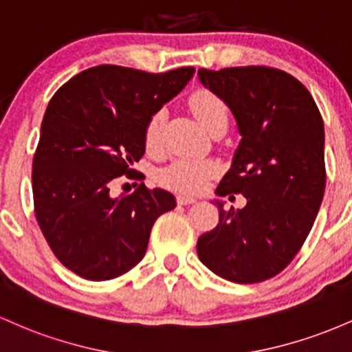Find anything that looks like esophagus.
<instances>
[{
	"instance_id": "obj_1",
	"label": "esophagus",
	"mask_w": 352,
	"mask_h": 352,
	"mask_svg": "<svg viewBox=\"0 0 352 352\" xmlns=\"http://www.w3.org/2000/svg\"><path fill=\"white\" fill-rule=\"evenodd\" d=\"M196 197L195 196H189V195H177V203L179 204H192L196 203Z\"/></svg>"
}]
</instances>
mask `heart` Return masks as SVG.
<instances>
[{
	"mask_svg": "<svg viewBox=\"0 0 352 352\" xmlns=\"http://www.w3.org/2000/svg\"><path fill=\"white\" fill-rule=\"evenodd\" d=\"M189 108L204 131L219 121H228L226 104L216 94L209 91H197L189 100ZM163 111H157L149 118L144 129V144L149 151H156L161 141ZM216 173V164L211 161L179 157L157 173V181L166 188L177 191H197Z\"/></svg>",
	"mask_w": 352,
	"mask_h": 352,
	"instance_id": "obj_1",
	"label": "heart"
}]
</instances>
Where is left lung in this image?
I'll use <instances>...</instances> for the list:
<instances>
[{
    "label": "left lung",
    "mask_w": 352,
    "mask_h": 352,
    "mask_svg": "<svg viewBox=\"0 0 352 352\" xmlns=\"http://www.w3.org/2000/svg\"><path fill=\"white\" fill-rule=\"evenodd\" d=\"M201 85L231 109L241 141L216 195H243V209H219V224L197 239L214 274L239 284L279 274L301 250L326 188L324 124L296 78L266 66L197 69ZM231 197V196H229Z\"/></svg>",
    "instance_id": "8db88e82"
}]
</instances>
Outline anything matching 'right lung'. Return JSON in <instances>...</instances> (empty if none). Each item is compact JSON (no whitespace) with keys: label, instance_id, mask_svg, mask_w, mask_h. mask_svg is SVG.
<instances>
[{"label":"right lung","instance_id":"add662e5","mask_svg":"<svg viewBox=\"0 0 352 352\" xmlns=\"http://www.w3.org/2000/svg\"><path fill=\"white\" fill-rule=\"evenodd\" d=\"M195 68L153 74L101 65L51 98L33 160L34 212L51 251L89 281H108L144 258L155 221L176 208L169 191L111 196L116 177H140L149 118L179 93Z\"/></svg>","mask_w":352,"mask_h":352}]
</instances>
